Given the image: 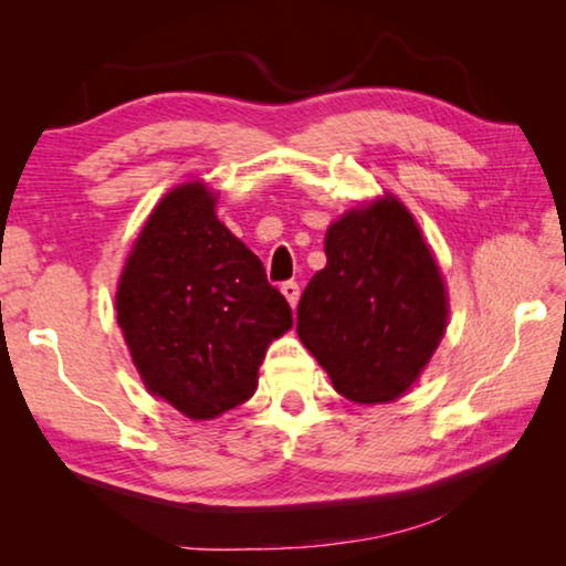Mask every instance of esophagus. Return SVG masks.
Instances as JSON below:
<instances>
[{
  "mask_svg": "<svg viewBox=\"0 0 566 566\" xmlns=\"http://www.w3.org/2000/svg\"><path fill=\"white\" fill-rule=\"evenodd\" d=\"M282 294L286 296V302H290L292 310H294L296 302H300V284H296V282H284L282 284Z\"/></svg>",
  "mask_w": 566,
  "mask_h": 566,
  "instance_id": "34e87169",
  "label": "esophagus"
}]
</instances>
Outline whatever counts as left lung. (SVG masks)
<instances>
[{
	"label": "left lung",
	"instance_id": "left-lung-1",
	"mask_svg": "<svg viewBox=\"0 0 566 566\" xmlns=\"http://www.w3.org/2000/svg\"><path fill=\"white\" fill-rule=\"evenodd\" d=\"M327 266L296 306V334L334 389L359 405L405 395L447 327V292L415 219L397 202L352 209L327 229Z\"/></svg>",
	"mask_w": 566,
	"mask_h": 566
}]
</instances>
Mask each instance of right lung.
Segmentation results:
<instances>
[{
  "mask_svg": "<svg viewBox=\"0 0 566 566\" xmlns=\"http://www.w3.org/2000/svg\"><path fill=\"white\" fill-rule=\"evenodd\" d=\"M117 322L151 395L214 419L254 395L292 310L260 256L219 222L212 191L191 181L161 199L134 242Z\"/></svg>",
  "mask_w": 566,
  "mask_h": 566,
  "instance_id": "1",
  "label": "right lung"
}]
</instances>
